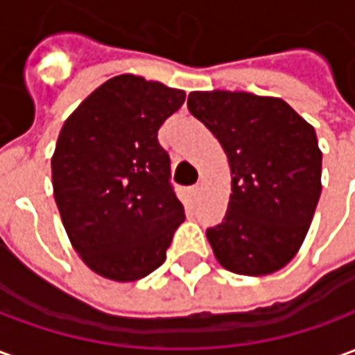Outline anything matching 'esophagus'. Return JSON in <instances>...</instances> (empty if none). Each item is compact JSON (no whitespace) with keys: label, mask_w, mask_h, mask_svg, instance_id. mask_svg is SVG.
Segmentation results:
<instances>
[{"label":"esophagus","mask_w":355,"mask_h":355,"mask_svg":"<svg viewBox=\"0 0 355 355\" xmlns=\"http://www.w3.org/2000/svg\"><path fill=\"white\" fill-rule=\"evenodd\" d=\"M188 192H190V196H192L193 200H198L200 198V193H201V186L200 184H193L188 188Z\"/></svg>","instance_id":"34e87169"}]
</instances>
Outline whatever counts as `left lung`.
I'll return each instance as SVG.
<instances>
[{"instance_id":"obj_1","label":"left lung","mask_w":355,"mask_h":355,"mask_svg":"<svg viewBox=\"0 0 355 355\" xmlns=\"http://www.w3.org/2000/svg\"><path fill=\"white\" fill-rule=\"evenodd\" d=\"M188 110L228 157L232 193L207 239L220 266L268 275L304 241L321 193V150L313 127L277 96L193 91Z\"/></svg>"}]
</instances>
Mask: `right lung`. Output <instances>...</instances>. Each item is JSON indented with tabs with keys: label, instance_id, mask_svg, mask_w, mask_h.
<instances>
[{
	"label": "right lung",
	"instance_id": "right-lung-1",
	"mask_svg": "<svg viewBox=\"0 0 355 355\" xmlns=\"http://www.w3.org/2000/svg\"><path fill=\"white\" fill-rule=\"evenodd\" d=\"M180 89L121 73L68 116L51 157L53 193L70 243L94 274L137 282L165 261L184 205L169 184L157 131Z\"/></svg>",
	"mask_w": 355,
	"mask_h": 355
}]
</instances>
